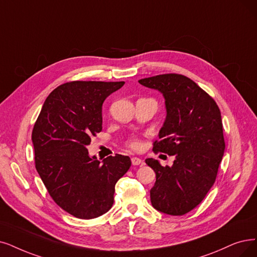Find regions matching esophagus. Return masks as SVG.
<instances>
[{
  "label": "esophagus",
  "mask_w": 257,
  "mask_h": 257,
  "mask_svg": "<svg viewBox=\"0 0 257 257\" xmlns=\"http://www.w3.org/2000/svg\"><path fill=\"white\" fill-rule=\"evenodd\" d=\"M132 164H133V166H143V161L138 157H133L132 158Z\"/></svg>",
  "instance_id": "34e87169"
}]
</instances>
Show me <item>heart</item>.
<instances>
[{
  "label": "heart",
  "instance_id": "heart-1",
  "mask_svg": "<svg viewBox=\"0 0 257 257\" xmlns=\"http://www.w3.org/2000/svg\"><path fill=\"white\" fill-rule=\"evenodd\" d=\"M126 146H127L130 149H132V150L138 151V150L141 149V142H140V140H139L138 138L132 137V138H128V139H127Z\"/></svg>",
  "mask_w": 257,
  "mask_h": 257
}]
</instances>
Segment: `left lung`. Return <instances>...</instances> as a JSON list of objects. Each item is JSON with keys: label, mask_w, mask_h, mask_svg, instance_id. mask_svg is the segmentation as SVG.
Returning a JSON list of instances; mask_svg holds the SVG:
<instances>
[{"label": "left lung", "mask_w": 257, "mask_h": 257, "mask_svg": "<svg viewBox=\"0 0 257 257\" xmlns=\"http://www.w3.org/2000/svg\"><path fill=\"white\" fill-rule=\"evenodd\" d=\"M139 83L158 89L166 99L167 118L153 151L175 156L172 167L146 159L156 173L152 206L181 216L198 206L216 180L225 148L220 110L208 93L183 75L163 74Z\"/></svg>", "instance_id": "8db88e82"}]
</instances>
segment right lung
<instances>
[{"label":"right lung","instance_id":"add662e5","mask_svg":"<svg viewBox=\"0 0 257 257\" xmlns=\"http://www.w3.org/2000/svg\"><path fill=\"white\" fill-rule=\"evenodd\" d=\"M124 82L71 81L46 98L32 140L35 164L50 197L73 216L91 219L114 203L116 182L131 167L116 154L100 162L86 147L102 131V104Z\"/></svg>","mask_w":257,"mask_h":257}]
</instances>
